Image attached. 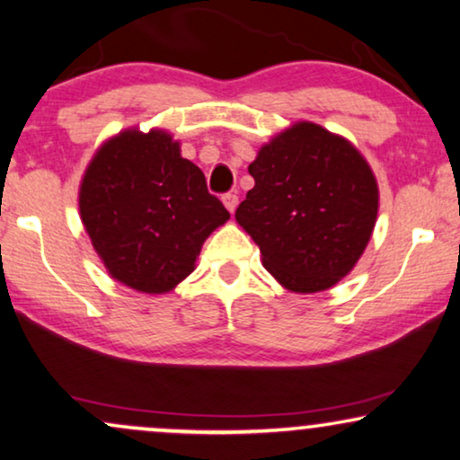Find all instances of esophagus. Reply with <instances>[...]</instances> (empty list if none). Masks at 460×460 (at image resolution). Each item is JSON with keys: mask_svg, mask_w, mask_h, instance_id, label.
Here are the masks:
<instances>
[{"mask_svg": "<svg viewBox=\"0 0 460 460\" xmlns=\"http://www.w3.org/2000/svg\"><path fill=\"white\" fill-rule=\"evenodd\" d=\"M223 204L229 212H235L237 208V193H225L223 195Z\"/></svg>", "mask_w": 460, "mask_h": 460, "instance_id": "obj_1", "label": "esophagus"}]
</instances>
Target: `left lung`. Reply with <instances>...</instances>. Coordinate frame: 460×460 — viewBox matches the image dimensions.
Wrapping results in <instances>:
<instances>
[{"label": "left lung", "instance_id": "obj_1", "mask_svg": "<svg viewBox=\"0 0 460 460\" xmlns=\"http://www.w3.org/2000/svg\"><path fill=\"white\" fill-rule=\"evenodd\" d=\"M254 187L235 218L262 265L292 292H320L351 271L368 246L378 187L351 143L301 121L262 146L248 166Z\"/></svg>", "mask_w": 460, "mask_h": 460}]
</instances>
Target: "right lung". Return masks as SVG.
<instances>
[{
  "label": "right lung",
  "mask_w": 460,
  "mask_h": 460,
  "mask_svg": "<svg viewBox=\"0 0 460 460\" xmlns=\"http://www.w3.org/2000/svg\"><path fill=\"white\" fill-rule=\"evenodd\" d=\"M79 212L111 278L149 294L185 279L206 237L229 218L204 172L159 130L121 132L98 149Z\"/></svg>",
  "instance_id": "right-lung-1"
}]
</instances>
